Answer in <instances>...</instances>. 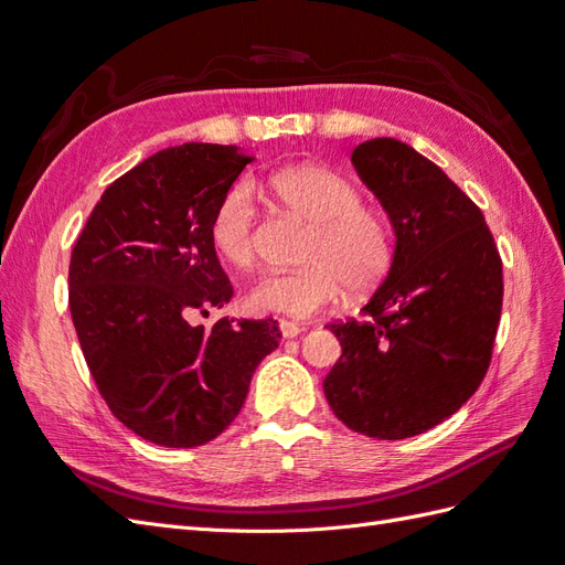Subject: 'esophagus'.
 Listing matches in <instances>:
<instances>
[{"instance_id":"esophagus-1","label":"esophagus","mask_w":565,"mask_h":565,"mask_svg":"<svg viewBox=\"0 0 565 565\" xmlns=\"http://www.w3.org/2000/svg\"><path fill=\"white\" fill-rule=\"evenodd\" d=\"M278 324H280V332H282L285 339H295V337L301 334V330H303L301 324H297V322H292V320H285V318H280Z\"/></svg>"}]
</instances>
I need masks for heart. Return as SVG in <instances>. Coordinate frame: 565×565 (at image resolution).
I'll use <instances>...</instances> for the list:
<instances>
[{
	"mask_svg": "<svg viewBox=\"0 0 565 565\" xmlns=\"http://www.w3.org/2000/svg\"><path fill=\"white\" fill-rule=\"evenodd\" d=\"M256 188L280 210L303 221L299 268L270 270L245 297L252 311L309 318L341 292L370 295L393 264V231L386 214L361 200L358 185L330 167L301 162L270 172ZM210 243L221 262L252 268L256 259V210L245 183L218 198L210 218Z\"/></svg>",
	"mask_w": 565,
	"mask_h": 565,
	"instance_id": "b5f03b06",
	"label": "heart"
}]
</instances>
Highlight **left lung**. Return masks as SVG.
<instances>
[{
    "instance_id": "8db88e82",
    "label": "left lung",
    "mask_w": 565,
    "mask_h": 565,
    "mask_svg": "<svg viewBox=\"0 0 565 565\" xmlns=\"http://www.w3.org/2000/svg\"><path fill=\"white\" fill-rule=\"evenodd\" d=\"M351 162L384 204L396 254L363 318L328 324L341 355L322 388L349 429L401 440L481 386L502 316V259L483 212L415 148L372 139Z\"/></svg>"
}]
</instances>
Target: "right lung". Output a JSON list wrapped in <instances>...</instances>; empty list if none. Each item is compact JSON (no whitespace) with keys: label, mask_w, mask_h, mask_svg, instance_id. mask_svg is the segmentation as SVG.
<instances>
[{"label":"right lung","mask_w":565,"mask_h":565,"mask_svg":"<svg viewBox=\"0 0 565 565\" xmlns=\"http://www.w3.org/2000/svg\"><path fill=\"white\" fill-rule=\"evenodd\" d=\"M252 160L216 143L160 150L106 188L73 247L67 301L84 361L110 413L156 446L216 438L280 344L273 318L193 324L233 297L210 218Z\"/></svg>","instance_id":"obj_1"}]
</instances>
